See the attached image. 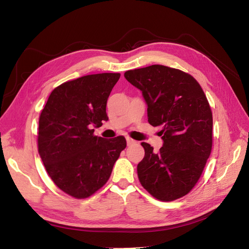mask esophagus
Here are the masks:
<instances>
[{
  "instance_id": "obj_1",
  "label": "esophagus",
  "mask_w": 249,
  "mask_h": 249,
  "mask_svg": "<svg viewBox=\"0 0 249 249\" xmlns=\"http://www.w3.org/2000/svg\"><path fill=\"white\" fill-rule=\"evenodd\" d=\"M126 140H127V145H132V144L135 143V140H133V139L130 138V137H127Z\"/></svg>"
}]
</instances>
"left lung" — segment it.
Instances as JSON below:
<instances>
[{"instance_id":"left-lung-1","label":"left lung","mask_w":249,"mask_h":249,"mask_svg":"<svg viewBox=\"0 0 249 249\" xmlns=\"http://www.w3.org/2000/svg\"><path fill=\"white\" fill-rule=\"evenodd\" d=\"M125 78L142 91L148 123L159 127L158 153L146 142L137 165L140 184L155 198L173 201L196 186L213 146V114L201 86L190 74L163 65L128 70Z\"/></svg>"}]
</instances>
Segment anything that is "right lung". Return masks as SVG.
Returning a JSON list of instances; mask_svg holds the SVG:
<instances>
[{"label": "right lung", "instance_id": "add662e5", "mask_svg": "<svg viewBox=\"0 0 249 249\" xmlns=\"http://www.w3.org/2000/svg\"><path fill=\"white\" fill-rule=\"evenodd\" d=\"M120 76L100 73L64 82L41 110L38 154L53 182L74 198H88L101 189L126 147L124 136L104 139L92 129L109 119L107 101Z\"/></svg>", "mask_w": 249, "mask_h": 249}]
</instances>
